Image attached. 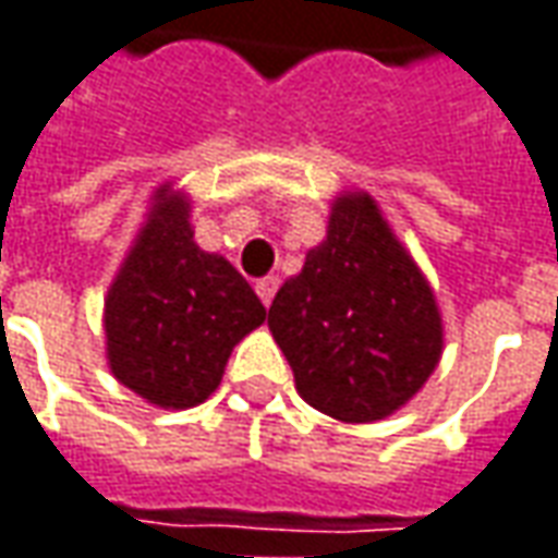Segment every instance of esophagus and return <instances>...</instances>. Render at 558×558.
<instances>
[{
    "instance_id": "34e87169",
    "label": "esophagus",
    "mask_w": 558,
    "mask_h": 558,
    "mask_svg": "<svg viewBox=\"0 0 558 558\" xmlns=\"http://www.w3.org/2000/svg\"><path fill=\"white\" fill-rule=\"evenodd\" d=\"M256 293H259V299L265 302V305H271V299H275V293H278V278H275V275H268V278L256 280Z\"/></svg>"
}]
</instances>
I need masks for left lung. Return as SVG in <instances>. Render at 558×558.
<instances>
[{
    "label": "left lung",
    "mask_w": 558,
    "mask_h": 558,
    "mask_svg": "<svg viewBox=\"0 0 558 558\" xmlns=\"http://www.w3.org/2000/svg\"><path fill=\"white\" fill-rule=\"evenodd\" d=\"M268 327L299 395L342 423L408 404L445 345L429 280L361 191L333 201L327 238L278 290Z\"/></svg>",
    "instance_id": "obj_1"
}]
</instances>
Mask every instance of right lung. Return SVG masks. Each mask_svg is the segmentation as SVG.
Instances as JSON below:
<instances>
[{"label": "right lung", "instance_id": "add662e5", "mask_svg": "<svg viewBox=\"0 0 558 558\" xmlns=\"http://www.w3.org/2000/svg\"><path fill=\"white\" fill-rule=\"evenodd\" d=\"M191 203L163 184L105 299L110 374L157 408L219 389L231 349L265 320L241 271L194 243Z\"/></svg>", "mask_w": 558, "mask_h": 558}]
</instances>
